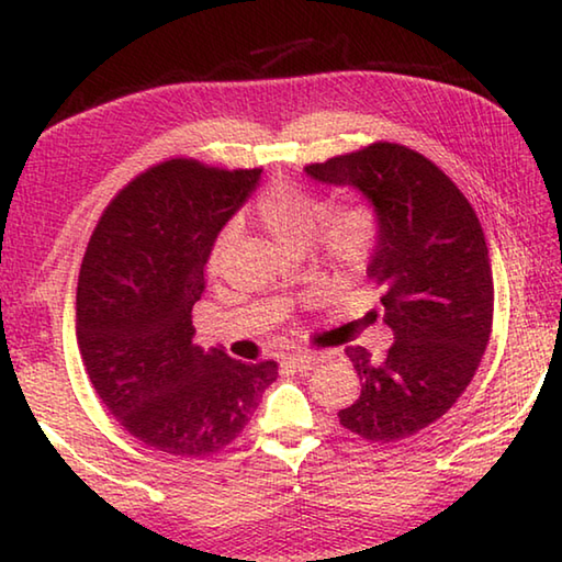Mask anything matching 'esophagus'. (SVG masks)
I'll return each mask as SVG.
<instances>
[{
  "mask_svg": "<svg viewBox=\"0 0 562 562\" xmlns=\"http://www.w3.org/2000/svg\"><path fill=\"white\" fill-rule=\"evenodd\" d=\"M325 355H317V351H297V355H290L288 357V364L292 369H297V372H310V369L319 367L322 361H325Z\"/></svg>",
  "mask_w": 562,
  "mask_h": 562,
  "instance_id": "1",
  "label": "esophagus"
}]
</instances>
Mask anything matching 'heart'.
<instances>
[{
    "instance_id": "heart-1",
    "label": "heart",
    "mask_w": 562,
    "mask_h": 562,
    "mask_svg": "<svg viewBox=\"0 0 562 562\" xmlns=\"http://www.w3.org/2000/svg\"><path fill=\"white\" fill-rule=\"evenodd\" d=\"M255 215L265 233L288 247H304L315 240L317 250L337 272L347 278L367 272L379 245V215L364 198L325 205L317 190L278 180L255 203ZM235 243L233 231H223L207 252V272H223L227 252Z\"/></svg>"
}]
</instances>
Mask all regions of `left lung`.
Masks as SVG:
<instances>
[{"instance_id":"8db88e82","label":"left lung","mask_w":562,"mask_h":562,"mask_svg":"<svg viewBox=\"0 0 562 562\" xmlns=\"http://www.w3.org/2000/svg\"><path fill=\"white\" fill-rule=\"evenodd\" d=\"M322 183L361 190L379 215L369 280L382 288L394 345L384 359L347 347L361 394L337 414L367 441H398L439 422L471 384L493 325L483 227L459 186L426 156L376 140L310 164ZM376 319L374 312L364 317Z\"/></svg>"}]
</instances>
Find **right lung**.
<instances>
[{"mask_svg":"<svg viewBox=\"0 0 562 562\" xmlns=\"http://www.w3.org/2000/svg\"><path fill=\"white\" fill-rule=\"evenodd\" d=\"M258 178L170 158L121 188L93 227L76 288L79 351L103 406L156 451L225 449L278 379V361L193 345L207 252Z\"/></svg>","mask_w":562,"mask_h":562,"instance_id":"right-lung-1","label":"right lung"}]
</instances>
